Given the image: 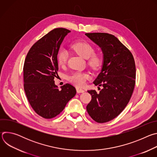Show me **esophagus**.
<instances>
[{"label":"esophagus","instance_id":"esophagus-1","mask_svg":"<svg viewBox=\"0 0 157 157\" xmlns=\"http://www.w3.org/2000/svg\"><path fill=\"white\" fill-rule=\"evenodd\" d=\"M76 91L78 93H84V89H79V88H76Z\"/></svg>","mask_w":157,"mask_h":157}]
</instances>
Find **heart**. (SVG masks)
<instances>
[{
	"label": "heart",
	"instance_id": "1",
	"mask_svg": "<svg viewBox=\"0 0 157 157\" xmlns=\"http://www.w3.org/2000/svg\"><path fill=\"white\" fill-rule=\"evenodd\" d=\"M71 48L81 57L88 59V64L93 69H98L102 64V58L98 55H93L94 53V48L90 44L86 42H76L71 45ZM68 59V53L65 49L59 50L57 55V61L59 65L63 66L66 63ZM89 76L83 73L76 72L72 74L69 77V81L75 85L81 87L85 84L86 79Z\"/></svg>",
	"mask_w": 157,
	"mask_h": 157
}]
</instances>
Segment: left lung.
<instances>
[{
	"mask_svg": "<svg viewBox=\"0 0 157 157\" xmlns=\"http://www.w3.org/2000/svg\"><path fill=\"white\" fill-rule=\"evenodd\" d=\"M85 35L101 48L103 54L101 73L93 82L103 88L99 93L87 91L92 99L86 109L94 121L104 123L118 116L130 99L136 83L135 61L131 52L114 35L105 33Z\"/></svg>",
	"mask_w": 157,
	"mask_h": 157,
	"instance_id": "left-lung-1",
	"label": "left lung"
}]
</instances>
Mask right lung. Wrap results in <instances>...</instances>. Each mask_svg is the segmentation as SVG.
<instances>
[{"label": "right lung", "instance_id": "1", "mask_svg": "<svg viewBox=\"0 0 157 157\" xmlns=\"http://www.w3.org/2000/svg\"><path fill=\"white\" fill-rule=\"evenodd\" d=\"M70 32L63 28L50 31L33 44L25 60V94L35 113L44 119L58 115L76 94L72 85L66 84L59 90L54 81L58 75L59 49L64 37Z\"/></svg>", "mask_w": 157, "mask_h": 157}]
</instances>
